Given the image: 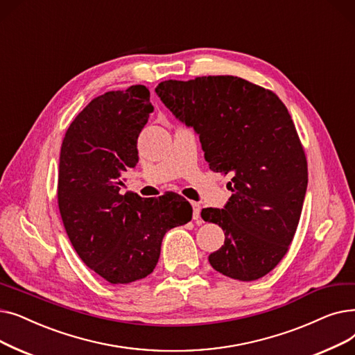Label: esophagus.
Listing matches in <instances>:
<instances>
[{
	"instance_id": "obj_1",
	"label": "esophagus",
	"mask_w": 355,
	"mask_h": 355,
	"mask_svg": "<svg viewBox=\"0 0 355 355\" xmlns=\"http://www.w3.org/2000/svg\"><path fill=\"white\" fill-rule=\"evenodd\" d=\"M192 205V209H193V219H199L200 218V205L198 204V202H191Z\"/></svg>"
}]
</instances>
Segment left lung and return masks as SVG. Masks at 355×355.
<instances>
[{
  "label": "left lung",
  "mask_w": 355,
  "mask_h": 355,
  "mask_svg": "<svg viewBox=\"0 0 355 355\" xmlns=\"http://www.w3.org/2000/svg\"><path fill=\"white\" fill-rule=\"evenodd\" d=\"M156 94L195 130L211 171L232 176L224 209L200 212L225 232L211 266L241 282L266 276L289 250L308 187L305 151L288 108L272 91L237 76L171 79Z\"/></svg>",
  "instance_id": "left-lung-1"
}]
</instances>
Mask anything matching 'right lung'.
I'll use <instances>...</instances> for the list:
<instances>
[{
    "label": "right lung",
    "instance_id": "right-lung-1",
    "mask_svg": "<svg viewBox=\"0 0 355 355\" xmlns=\"http://www.w3.org/2000/svg\"><path fill=\"white\" fill-rule=\"evenodd\" d=\"M151 111L144 85L96 96L60 148L58 202L66 234L80 260L112 284L148 276L164 234L192 219L180 198L120 193L124 173L139 162L137 139Z\"/></svg>",
    "mask_w": 355,
    "mask_h": 355
}]
</instances>
